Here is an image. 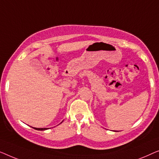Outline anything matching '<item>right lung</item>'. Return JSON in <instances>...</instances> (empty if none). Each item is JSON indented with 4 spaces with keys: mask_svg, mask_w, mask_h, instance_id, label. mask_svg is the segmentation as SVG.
<instances>
[{
    "mask_svg": "<svg viewBox=\"0 0 159 159\" xmlns=\"http://www.w3.org/2000/svg\"><path fill=\"white\" fill-rule=\"evenodd\" d=\"M35 129H37V130H44V129H47L48 128H36L34 127Z\"/></svg>",
    "mask_w": 159,
    "mask_h": 159,
    "instance_id": "right-lung-1",
    "label": "right lung"
}]
</instances>
